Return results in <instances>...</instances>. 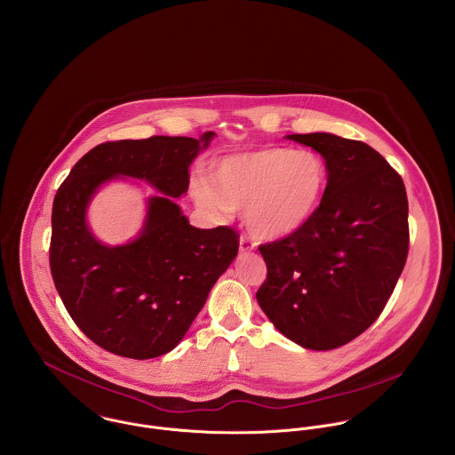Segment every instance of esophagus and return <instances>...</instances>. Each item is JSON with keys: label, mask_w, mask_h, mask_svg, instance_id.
<instances>
[{"label": "esophagus", "mask_w": 455, "mask_h": 455, "mask_svg": "<svg viewBox=\"0 0 455 455\" xmlns=\"http://www.w3.org/2000/svg\"><path fill=\"white\" fill-rule=\"evenodd\" d=\"M254 249H256V245H254L251 240H247V238H242V240H240V254L252 252Z\"/></svg>", "instance_id": "obj_1"}]
</instances>
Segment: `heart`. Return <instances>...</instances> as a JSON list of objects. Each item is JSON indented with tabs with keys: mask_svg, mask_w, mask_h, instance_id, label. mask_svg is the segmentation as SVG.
I'll use <instances>...</instances> for the list:
<instances>
[{
	"mask_svg": "<svg viewBox=\"0 0 455 455\" xmlns=\"http://www.w3.org/2000/svg\"><path fill=\"white\" fill-rule=\"evenodd\" d=\"M327 180L321 154L266 147L217 161L212 166V182L195 180L193 196L220 220L243 210L245 228L256 240L276 242L292 236L314 219Z\"/></svg>",
	"mask_w": 455,
	"mask_h": 455,
	"instance_id": "obj_1",
	"label": "heart"
}]
</instances>
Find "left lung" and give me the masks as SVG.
<instances>
[{
  "instance_id": "left-lung-1",
  "label": "left lung",
  "mask_w": 455,
  "mask_h": 455,
  "mask_svg": "<svg viewBox=\"0 0 455 455\" xmlns=\"http://www.w3.org/2000/svg\"><path fill=\"white\" fill-rule=\"evenodd\" d=\"M324 157L329 180L314 219L260 245L266 317L310 350L338 348L382 314L408 256V199L401 177L370 145L332 132L287 134Z\"/></svg>"
}]
</instances>
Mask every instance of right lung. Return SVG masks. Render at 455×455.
I'll list each match as a JSON object with an SVG mask.
<instances>
[{
    "mask_svg": "<svg viewBox=\"0 0 455 455\" xmlns=\"http://www.w3.org/2000/svg\"><path fill=\"white\" fill-rule=\"evenodd\" d=\"M215 138L152 136L108 141L69 172L52 206L51 269L68 314L101 348L152 359L172 352L238 254L231 228L199 229L175 197L189 189V166ZM132 178L161 196L146 200L139 235L121 246L95 238L86 212L99 189Z\"/></svg>",
    "mask_w": 455,
    "mask_h": 455,
    "instance_id": "right-lung-1",
    "label": "right lung"
}]
</instances>
